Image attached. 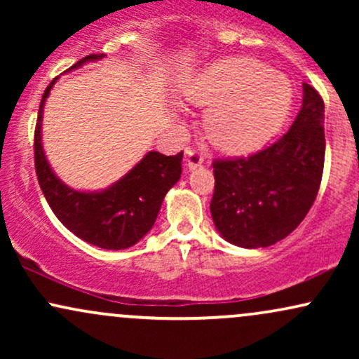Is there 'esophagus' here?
Here are the masks:
<instances>
[{"mask_svg": "<svg viewBox=\"0 0 359 359\" xmlns=\"http://www.w3.org/2000/svg\"><path fill=\"white\" fill-rule=\"evenodd\" d=\"M203 162L204 158L199 151L194 150V148H187V150H185V168H187L189 172L196 170L197 167L203 165Z\"/></svg>", "mask_w": 359, "mask_h": 359, "instance_id": "esophagus-1", "label": "esophagus"}]
</instances>
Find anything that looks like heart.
I'll list each match as a JSON object with an SVG mask.
<instances>
[{
  "label": "heart",
  "instance_id": "b5f03b06",
  "mask_svg": "<svg viewBox=\"0 0 359 359\" xmlns=\"http://www.w3.org/2000/svg\"><path fill=\"white\" fill-rule=\"evenodd\" d=\"M185 100L208 108L204 130L228 154L258 150L280 130L292 106L290 81L262 62L222 59L204 67L185 86Z\"/></svg>",
  "mask_w": 359,
  "mask_h": 359
}]
</instances>
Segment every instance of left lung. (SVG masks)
I'll use <instances>...</instances> for the list:
<instances>
[{
	"label": "left lung",
	"mask_w": 359,
	"mask_h": 359,
	"mask_svg": "<svg viewBox=\"0 0 359 359\" xmlns=\"http://www.w3.org/2000/svg\"><path fill=\"white\" fill-rule=\"evenodd\" d=\"M302 108L290 130L248 158L216 160L211 216L226 241L266 248L307 216L323 179L324 101L304 82Z\"/></svg>",
	"instance_id": "left-lung-1"
}]
</instances>
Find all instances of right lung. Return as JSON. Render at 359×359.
<instances>
[{"label":"right lung","instance_id":"obj_1","mask_svg":"<svg viewBox=\"0 0 359 359\" xmlns=\"http://www.w3.org/2000/svg\"><path fill=\"white\" fill-rule=\"evenodd\" d=\"M102 57V53H93L69 71ZM55 81L57 77L45 89L35 128V170L40 189L53 214L77 238L104 250L130 248L155 224L163 197L182 174L184 154L167 156L148 151L128 174L101 191L69 187L52 170L42 145L43 106Z\"/></svg>","mask_w":359,"mask_h":359}]
</instances>
